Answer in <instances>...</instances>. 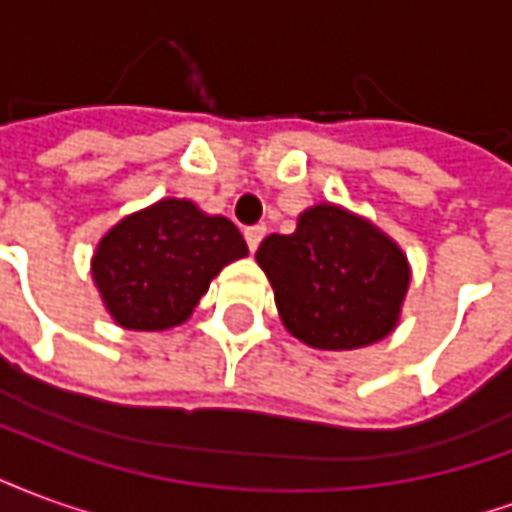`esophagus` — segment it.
Returning a JSON list of instances; mask_svg holds the SVG:
<instances>
[{
  "mask_svg": "<svg viewBox=\"0 0 512 512\" xmlns=\"http://www.w3.org/2000/svg\"><path fill=\"white\" fill-rule=\"evenodd\" d=\"M263 235H266V227H249L244 233L246 244H249V252H255L260 241H263Z\"/></svg>",
  "mask_w": 512,
  "mask_h": 512,
  "instance_id": "34e87169",
  "label": "esophagus"
}]
</instances>
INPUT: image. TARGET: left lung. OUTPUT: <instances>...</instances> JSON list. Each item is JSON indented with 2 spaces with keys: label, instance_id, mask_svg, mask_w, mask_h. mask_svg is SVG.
<instances>
[{
  "label": "left lung",
  "instance_id": "left-lung-1",
  "mask_svg": "<svg viewBox=\"0 0 512 512\" xmlns=\"http://www.w3.org/2000/svg\"><path fill=\"white\" fill-rule=\"evenodd\" d=\"M255 257L279 318L301 343L354 351L397 326L411 279L406 255L376 224L340 205L307 208L296 233L268 235Z\"/></svg>",
  "mask_w": 512,
  "mask_h": 512
}]
</instances>
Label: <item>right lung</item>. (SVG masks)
Instances as JSON below:
<instances>
[{"instance_id":"right-lung-1","label":"right lung","mask_w":512,"mask_h":512,"mask_svg":"<svg viewBox=\"0 0 512 512\" xmlns=\"http://www.w3.org/2000/svg\"><path fill=\"white\" fill-rule=\"evenodd\" d=\"M246 255L244 235L230 219L167 197L101 238L93 279L117 326L164 332L189 318L227 263Z\"/></svg>"}]
</instances>
